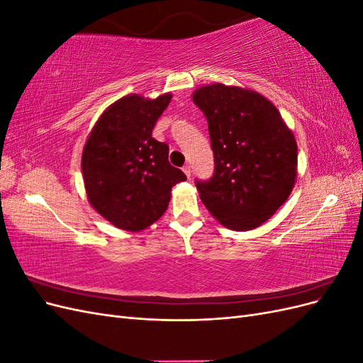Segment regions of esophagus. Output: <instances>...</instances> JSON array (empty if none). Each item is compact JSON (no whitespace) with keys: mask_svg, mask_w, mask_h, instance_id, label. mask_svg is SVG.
Returning <instances> with one entry per match:
<instances>
[{"mask_svg":"<svg viewBox=\"0 0 363 363\" xmlns=\"http://www.w3.org/2000/svg\"><path fill=\"white\" fill-rule=\"evenodd\" d=\"M183 172L186 174V177H191V174H192V168H191V164H186V167H183Z\"/></svg>","mask_w":363,"mask_h":363,"instance_id":"1","label":"esophagus"}]
</instances>
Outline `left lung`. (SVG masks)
<instances>
[{
    "label": "left lung",
    "instance_id": "8db88e82",
    "mask_svg": "<svg viewBox=\"0 0 363 363\" xmlns=\"http://www.w3.org/2000/svg\"><path fill=\"white\" fill-rule=\"evenodd\" d=\"M192 101L208 124L215 172L196 189L208 212L227 228L247 232L288 200L296 177V142L277 107L238 86L199 87Z\"/></svg>",
    "mask_w": 363,
    "mask_h": 363
}]
</instances>
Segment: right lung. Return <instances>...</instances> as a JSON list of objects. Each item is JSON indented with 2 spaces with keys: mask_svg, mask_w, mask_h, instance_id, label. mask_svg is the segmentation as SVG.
Returning <instances> with one entry per match:
<instances>
[{
  "mask_svg": "<svg viewBox=\"0 0 363 363\" xmlns=\"http://www.w3.org/2000/svg\"><path fill=\"white\" fill-rule=\"evenodd\" d=\"M172 95H127L108 106L87 138L82 172L87 200L115 227L139 232L164 213L171 189L186 180L151 136Z\"/></svg>",
  "mask_w": 363,
  "mask_h": 363,
  "instance_id": "add662e5",
  "label": "right lung"
}]
</instances>
